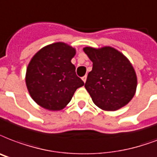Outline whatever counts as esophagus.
Masks as SVG:
<instances>
[{"mask_svg":"<svg viewBox=\"0 0 157 157\" xmlns=\"http://www.w3.org/2000/svg\"><path fill=\"white\" fill-rule=\"evenodd\" d=\"M86 78H87V76H84L83 77H82V81H83L84 82H86Z\"/></svg>","mask_w":157,"mask_h":157,"instance_id":"34e87169","label":"esophagus"}]
</instances>
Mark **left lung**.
Returning <instances> with one entry per match:
<instances>
[{
	"mask_svg": "<svg viewBox=\"0 0 157 157\" xmlns=\"http://www.w3.org/2000/svg\"><path fill=\"white\" fill-rule=\"evenodd\" d=\"M83 50L93 63L85 87L94 105L103 110L115 111L128 104L137 83L129 60L112 47H86Z\"/></svg>",
	"mask_w": 157,
	"mask_h": 157,
	"instance_id": "8db88e82",
	"label": "left lung"
}]
</instances>
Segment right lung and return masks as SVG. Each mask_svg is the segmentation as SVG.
<instances>
[{
  "instance_id": "right-lung-1",
  "label": "right lung",
  "mask_w": 157,
  "mask_h": 157,
  "mask_svg": "<svg viewBox=\"0 0 157 157\" xmlns=\"http://www.w3.org/2000/svg\"><path fill=\"white\" fill-rule=\"evenodd\" d=\"M76 49L58 42L41 48L26 70L27 89L34 101L48 110H61L67 105L77 88L84 86L71 60Z\"/></svg>"
}]
</instances>
